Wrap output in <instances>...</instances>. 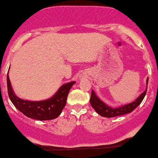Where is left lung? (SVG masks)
<instances>
[{"label": "left lung", "mask_w": 158, "mask_h": 158, "mask_svg": "<svg viewBox=\"0 0 158 158\" xmlns=\"http://www.w3.org/2000/svg\"><path fill=\"white\" fill-rule=\"evenodd\" d=\"M147 84H148V78L147 80ZM147 89H148V87H147ZM147 89L145 90V91H143L135 100V101L131 103V104L122 106L121 107L113 108V107H110L109 106L106 105L103 101H101L97 97V95L95 94L94 90L91 91L90 102L92 107L94 108L95 111L98 112L101 116L104 117V118H112V117L121 116V115H124L125 114H128L132 112L142 102V101H143V98H144L145 94L147 93Z\"/></svg>", "instance_id": "1"}]
</instances>
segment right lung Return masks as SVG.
<instances>
[{
    "mask_svg": "<svg viewBox=\"0 0 158 158\" xmlns=\"http://www.w3.org/2000/svg\"><path fill=\"white\" fill-rule=\"evenodd\" d=\"M74 83V81H72L62 86L56 94L49 100L42 101H29L18 98L14 94L10 86L8 73L7 76V93L10 100L15 107L25 116L39 121L54 119L60 114L66 104L67 98L70 89Z\"/></svg>",
    "mask_w": 158,
    "mask_h": 158,
    "instance_id": "add662e5",
    "label": "right lung"
}]
</instances>
